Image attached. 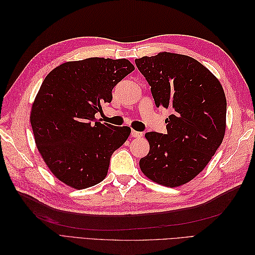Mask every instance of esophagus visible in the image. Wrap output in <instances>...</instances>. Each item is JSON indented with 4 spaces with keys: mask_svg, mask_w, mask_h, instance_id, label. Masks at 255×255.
Returning <instances> with one entry per match:
<instances>
[{
    "mask_svg": "<svg viewBox=\"0 0 255 255\" xmlns=\"http://www.w3.org/2000/svg\"><path fill=\"white\" fill-rule=\"evenodd\" d=\"M132 136L134 137V138H140V137H142V133H140V132H137V130H132Z\"/></svg>",
    "mask_w": 255,
    "mask_h": 255,
    "instance_id": "esophagus-1",
    "label": "esophagus"
}]
</instances>
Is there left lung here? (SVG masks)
<instances>
[{"label":"left lung","instance_id":"obj_1","mask_svg":"<svg viewBox=\"0 0 255 255\" xmlns=\"http://www.w3.org/2000/svg\"><path fill=\"white\" fill-rule=\"evenodd\" d=\"M151 86L156 107L170 110L167 134L145 133L148 155L142 173L157 184L177 187L201 172L221 144L227 99L219 80L195 58L160 52L135 59Z\"/></svg>","mask_w":255,"mask_h":255}]
</instances>
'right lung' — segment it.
Segmentation results:
<instances>
[{
  "mask_svg": "<svg viewBox=\"0 0 255 255\" xmlns=\"http://www.w3.org/2000/svg\"><path fill=\"white\" fill-rule=\"evenodd\" d=\"M135 67L126 58L67 61L45 76L30 111L35 142L55 177L85 189L102 182L112 154L126 142L128 127L97 121L102 103Z\"/></svg>",
  "mask_w": 255,
  "mask_h": 255,
  "instance_id": "obj_1",
  "label": "right lung"
}]
</instances>
